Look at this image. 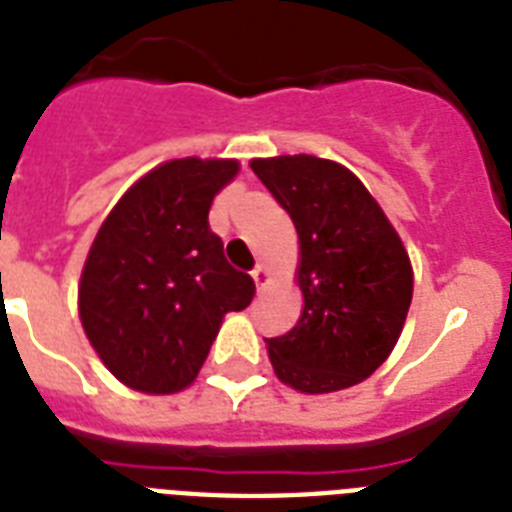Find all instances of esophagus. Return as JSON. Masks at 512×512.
<instances>
[{
  "label": "esophagus",
  "mask_w": 512,
  "mask_h": 512,
  "mask_svg": "<svg viewBox=\"0 0 512 512\" xmlns=\"http://www.w3.org/2000/svg\"><path fill=\"white\" fill-rule=\"evenodd\" d=\"M252 281H255L257 292H263L265 286H268V281H270L268 268H265V265H257V268L252 270Z\"/></svg>",
  "instance_id": "34e87169"
}]
</instances>
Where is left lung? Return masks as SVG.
Instances as JSON below:
<instances>
[{"label":"left lung","instance_id":"obj_1","mask_svg":"<svg viewBox=\"0 0 512 512\" xmlns=\"http://www.w3.org/2000/svg\"><path fill=\"white\" fill-rule=\"evenodd\" d=\"M255 176L284 207L299 239L302 313L265 339L278 381L305 394L360 384L392 355L413 302V265L363 181L315 155L255 157Z\"/></svg>","mask_w":512,"mask_h":512}]
</instances>
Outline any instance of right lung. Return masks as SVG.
Here are the masks:
<instances>
[{
	"label": "right lung",
	"instance_id": "obj_1",
	"mask_svg": "<svg viewBox=\"0 0 512 512\" xmlns=\"http://www.w3.org/2000/svg\"><path fill=\"white\" fill-rule=\"evenodd\" d=\"M239 160L181 157L152 168L115 202L78 281V318L107 371L128 389L194 384L226 313L255 284L226 263L207 213Z\"/></svg>",
	"mask_w": 512,
	"mask_h": 512
}]
</instances>
